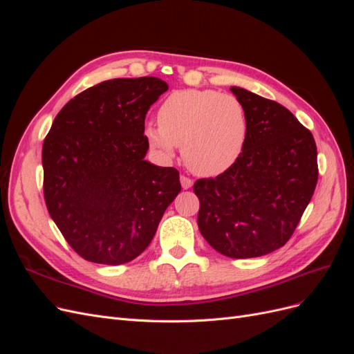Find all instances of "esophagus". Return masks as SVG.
Returning a JSON list of instances; mask_svg holds the SVG:
<instances>
[{
	"mask_svg": "<svg viewBox=\"0 0 354 354\" xmlns=\"http://www.w3.org/2000/svg\"><path fill=\"white\" fill-rule=\"evenodd\" d=\"M180 183H181V187H183V189H190L192 186H194V180H190L186 176H181L180 177Z\"/></svg>",
	"mask_w": 354,
	"mask_h": 354,
	"instance_id": "obj_1",
	"label": "esophagus"
}]
</instances>
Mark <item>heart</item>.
<instances>
[{
	"label": "heart",
	"instance_id": "1",
	"mask_svg": "<svg viewBox=\"0 0 354 354\" xmlns=\"http://www.w3.org/2000/svg\"><path fill=\"white\" fill-rule=\"evenodd\" d=\"M159 124L146 127V137L165 158L183 146L187 167L199 176H218L242 155L248 120L242 103L214 90H178L160 104Z\"/></svg>",
	"mask_w": 354,
	"mask_h": 354
}]
</instances>
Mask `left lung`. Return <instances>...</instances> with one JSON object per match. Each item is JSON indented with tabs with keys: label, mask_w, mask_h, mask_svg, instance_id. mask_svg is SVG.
<instances>
[{
	"label": "left lung",
	"mask_w": 354,
	"mask_h": 354,
	"mask_svg": "<svg viewBox=\"0 0 354 354\" xmlns=\"http://www.w3.org/2000/svg\"><path fill=\"white\" fill-rule=\"evenodd\" d=\"M248 136L242 155L216 178L198 180V226L220 254L252 259L283 246L317 183V149L306 127L282 104L241 87Z\"/></svg>",
	"instance_id": "obj_1"
}]
</instances>
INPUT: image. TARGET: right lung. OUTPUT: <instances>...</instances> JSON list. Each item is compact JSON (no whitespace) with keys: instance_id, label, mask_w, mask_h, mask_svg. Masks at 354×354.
Instances as JSON below:
<instances>
[{"instance_id":"1","label":"right lung","mask_w":354,"mask_h":354,"mask_svg":"<svg viewBox=\"0 0 354 354\" xmlns=\"http://www.w3.org/2000/svg\"><path fill=\"white\" fill-rule=\"evenodd\" d=\"M167 90L155 77L103 81L75 95L53 121L42 145L46 205L84 260H134L181 190L176 168L145 159V118Z\"/></svg>"}]
</instances>
